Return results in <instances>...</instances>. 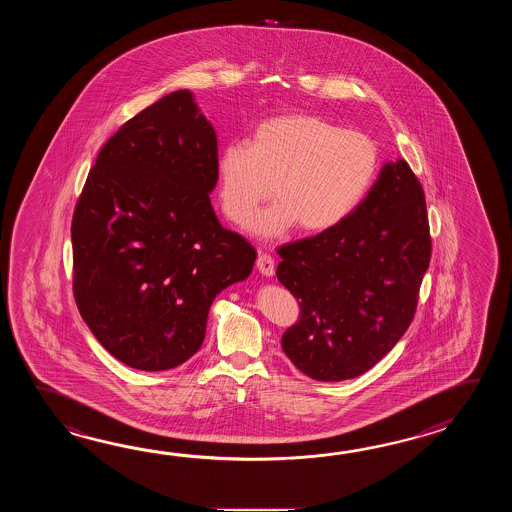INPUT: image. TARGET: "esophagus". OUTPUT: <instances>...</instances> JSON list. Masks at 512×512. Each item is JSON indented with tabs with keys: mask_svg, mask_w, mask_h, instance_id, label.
I'll return each instance as SVG.
<instances>
[{
	"mask_svg": "<svg viewBox=\"0 0 512 512\" xmlns=\"http://www.w3.org/2000/svg\"><path fill=\"white\" fill-rule=\"evenodd\" d=\"M256 267H258V271H260L263 276H269V278H271L272 274H274V260H272L271 254L260 252L258 258H256Z\"/></svg>",
	"mask_w": 512,
	"mask_h": 512,
	"instance_id": "34e87169",
	"label": "esophagus"
}]
</instances>
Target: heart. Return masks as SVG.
Returning a JSON list of instances; mask_svg holds the SVG:
<instances>
[{
  "instance_id": "heart-1",
  "label": "heart",
  "mask_w": 512,
  "mask_h": 512,
  "mask_svg": "<svg viewBox=\"0 0 512 512\" xmlns=\"http://www.w3.org/2000/svg\"><path fill=\"white\" fill-rule=\"evenodd\" d=\"M379 168L377 144L309 113L261 120L249 144L229 142L218 157L219 199L234 225H245L261 203L276 201L252 221L263 238L294 223L304 232L337 227L359 207Z\"/></svg>"
}]
</instances>
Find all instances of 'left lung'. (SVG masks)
<instances>
[{
  "label": "left lung",
  "mask_w": 512,
  "mask_h": 512,
  "mask_svg": "<svg viewBox=\"0 0 512 512\" xmlns=\"http://www.w3.org/2000/svg\"><path fill=\"white\" fill-rule=\"evenodd\" d=\"M278 254L276 276L300 305L285 355L315 381L359 377L414 320L432 256L425 190L403 159L384 164L348 218Z\"/></svg>",
  "instance_id": "obj_1"
}]
</instances>
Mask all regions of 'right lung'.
<instances>
[{"label": "right lung", "instance_id": "1", "mask_svg": "<svg viewBox=\"0 0 512 512\" xmlns=\"http://www.w3.org/2000/svg\"><path fill=\"white\" fill-rule=\"evenodd\" d=\"M216 131L181 89L124 122L78 197L73 294L98 342L135 370H172L201 348L208 309L256 251L223 229Z\"/></svg>", "mask_w": 512, "mask_h": 512}]
</instances>
